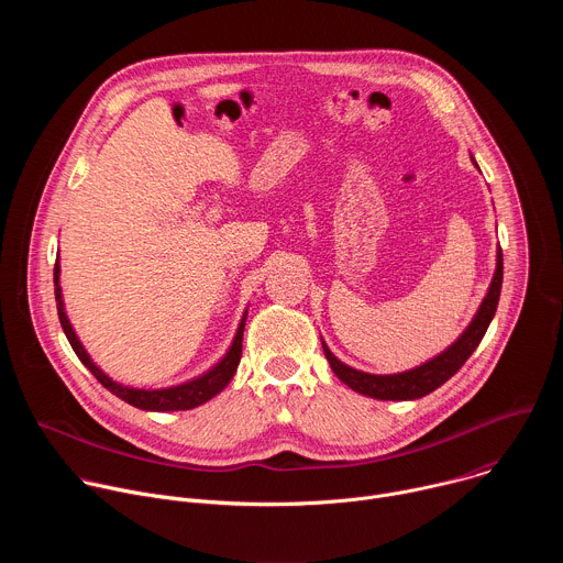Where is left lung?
Masks as SVG:
<instances>
[{"label":"left lung","instance_id":"left-lung-1","mask_svg":"<svg viewBox=\"0 0 563 563\" xmlns=\"http://www.w3.org/2000/svg\"><path fill=\"white\" fill-rule=\"evenodd\" d=\"M476 165V163H474ZM501 283H504V254L501 250L497 252V272L495 278L490 283V289L481 302L476 316L472 318V323L467 325V330L459 336V341L454 345H450L443 354H439L437 358L410 369V372H400V374H389V376H376V374H367V372H358L345 363H341L323 343V352L325 358L330 361L334 374L350 385L354 391L372 396V398H380V400H410V398H421L430 391H434L437 387H441L448 378H452L463 363L470 358V354L476 350V345L484 339V334L488 332L490 320L497 311L499 305V296H501Z\"/></svg>","mask_w":563,"mask_h":563}]
</instances>
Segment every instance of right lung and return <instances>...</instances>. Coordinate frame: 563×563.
<instances>
[{
	"label": "right lung",
	"instance_id": "right-lung-1",
	"mask_svg": "<svg viewBox=\"0 0 563 563\" xmlns=\"http://www.w3.org/2000/svg\"><path fill=\"white\" fill-rule=\"evenodd\" d=\"M55 300H57V316H59V323H62V330L73 347V352L77 354V358L82 361L91 374L115 396H120L122 400H126L129 406L133 408H140V410H151V412H174V410H191V408H198L202 404H207L209 398H213L218 391H222L227 387V383L233 378L235 374V367L240 363V356H243V332H245V316H243V323H240L238 332H235V339L227 352V356L216 365L211 367L207 374L189 380V383H183V385H176V387H167V389H133V387H122L118 383H113L100 367H96V363L89 358V354L85 352V347L79 345L68 318L64 313V305H62V289L57 285L59 280V265L55 263Z\"/></svg>",
	"mask_w": 563,
	"mask_h": 563
}]
</instances>
